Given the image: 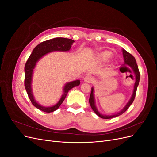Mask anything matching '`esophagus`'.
Here are the masks:
<instances>
[{
    "instance_id": "34e87169",
    "label": "esophagus",
    "mask_w": 157,
    "mask_h": 157,
    "mask_svg": "<svg viewBox=\"0 0 157 157\" xmlns=\"http://www.w3.org/2000/svg\"><path fill=\"white\" fill-rule=\"evenodd\" d=\"M84 81L88 83H92L94 81V78L91 75H86L84 77Z\"/></svg>"
}]
</instances>
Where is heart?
Returning a JSON list of instances; mask_svg holds the SVG:
<instances>
[{
  "label": "heart",
  "mask_w": 157,
  "mask_h": 157,
  "mask_svg": "<svg viewBox=\"0 0 157 157\" xmlns=\"http://www.w3.org/2000/svg\"><path fill=\"white\" fill-rule=\"evenodd\" d=\"M111 56V52L105 51L100 54V55H99V58H100V59L103 61H106L110 58Z\"/></svg>",
  "instance_id": "1"
}]
</instances>
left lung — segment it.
<instances>
[{
    "label": "left lung",
    "mask_w": 157,
    "mask_h": 157,
    "mask_svg": "<svg viewBox=\"0 0 157 157\" xmlns=\"http://www.w3.org/2000/svg\"><path fill=\"white\" fill-rule=\"evenodd\" d=\"M122 54H123V57H124V59L125 64L129 65L131 68H132L133 71H134V72L135 76H136V82L134 84V91H133V94L132 95V97L130 99V101L128 102L126 106L124 107V109H123L121 111H120L119 113H118L117 114H114V115H102V114L99 113L97 109L96 105H95V99H94V88H92V92H91V94H90V99H89L90 105V106H91L92 110L94 111V113H96L97 115H98L99 117L104 118V119H110V118L121 115L122 114L124 113L127 110V109L129 108V107L132 105V103H133V101H134V99H135L136 94V91H137V86H138L140 78V71H139L138 67H137V65L136 63V61L134 57L133 56L132 54H130V53H128L127 51H126L124 49H122Z\"/></svg>",
    "instance_id": "1"
}]
</instances>
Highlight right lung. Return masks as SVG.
Instances as JSON below:
<instances>
[{
    "label": "right lung",
    "mask_w": 157,
    "mask_h": 157,
    "mask_svg": "<svg viewBox=\"0 0 157 157\" xmlns=\"http://www.w3.org/2000/svg\"><path fill=\"white\" fill-rule=\"evenodd\" d=\"M75 41L72 39H65V38H54L53 39L48 40L41 42L38 44L33 49L31 54L28 58L25 65V88L27 91L32 104L37 109H40L46 113H51L58 109L61 104L63 103L69 90L73 87L78 86L80 84V80H77L66 84L63 88V94L61 96L60 100L55 105L49 107L41 106L36 103L33 97L31 89V80L33 71L34 69L36 63L42 56L46 54L54 51H69L71 48L73 43Z\"/></svg>",
    "instance_id": "right-lung-1"
}]
</instances>
